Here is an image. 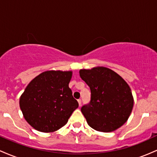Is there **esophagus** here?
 <instances>
[{
  "instance_id": "esophagus-1",
  "label": "esophagus",
  "mask_w": 157,
  "mask_h": 157,
  "mask_svg": "<svg viewBox=\"0 0 157 157\" xmlns=\"http://www.w3.org/2000/svg\"><path fill=\"white\" fill-rule=\"evenodd\" d=\"M77 102H78V103H79V106H81V103H82V100H81L80 99H79V100H77Z\"/></svg>"
}]
</instances>
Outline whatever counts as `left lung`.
Listing matches in <instances>:
<instances>
[{
	"instance_id": "8db88e82",
	"label": "left lung",
	"mask_w": 157,
	"mask_h": 157,
	"mask_svg": "<svg viewBox=\"0 0 157 157\" xmlns=\"http://www.w3.org/2000/svg\"><path fill=\"white\" fill-rule=\"evenodd\" d=\"M80 76L91 90L90 102L81 108L90 127L111 132L125 123L134 106L127 82L115 71L102 66L81 69Z\"/></svg>"
}]
</instances>
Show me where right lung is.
I'll use <instances>...</instances> for the list:
<instances>
[{
    "instance_id": "add662e5",
    "label": "right lung",
    "mask_w": 157,
    "mask_h": 157,
    "mask_svg": "<svg viewBox=\"0 0 157 157\" xmlns=\"http://www.w3.org/2000/svg\"><path fill=\"white\" fill-rule=\"evenodd\" d=\"M72 71H46L26 86L20 98V108L25 120L41 132L57 131L67 123L79 106L68 83Z\"/></svg>"
}]
</instances>
